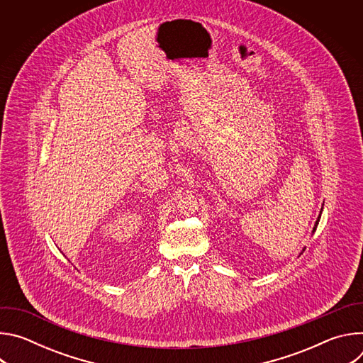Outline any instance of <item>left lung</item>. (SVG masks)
<instances>
[{
	"mask_svg": "<svg viewBox=\"0 0 363 363\" xmlns=\"http://www.w3.org/2000/svg\"><path fill=\"white\" fill-rule=\"evenodd\" d=\"M319 220H320V216L318 217V221H316V224H315V228H313V233L316 231V228H318V224H319Z\"/></svg>",
	"mask_w": 363,
	"mask_h": 363,
	"instance_id": "8db88e82",
	"label": "left lung"
}]
</instances>
